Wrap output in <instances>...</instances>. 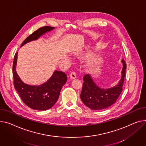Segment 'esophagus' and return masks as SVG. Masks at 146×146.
Wrapping results in <instances>:
<instances>
[{
    "instance_id": "obj_1",
    "label": "esophagus",
    "mask_w": 146,
    "mask_h": 146,
    "mask_svg": "<svg viewBox=\"0 0 146 146\" xmlns=\"http://www.w3.org/2000/svg\"><path fill=\"white\" fill-rule=\"evenodd\" d=\"M70 79H74L76 77V75L75 72H71L70 74Z\"/></svg>"
}]
</instances>
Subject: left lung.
<instances>
[{
    "mask_svg": "<svg viewBox=\"0 0 146 146\" xmlns=\"http://www.w3.org/2000/svg\"><path fill=\"white\" fill-rule=\"evenodd\" d=\"M122 63L123 67L121 78L119 83L112 88L102 89L96 84L89 74L84 76L80 98L87 107L92 110H102L108 108L117 101L123 90L125 76L126 63L124 60H122Z\"/></svg>",
    "mask_w": 146,
    "mask_h": 146,
    "instance_id": "left-lung-1",
    "label": "left lung"
}]
</instances>
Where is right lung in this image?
<instances>
[{
	"label": "right lung",
	"mask_w": 146,
	"mask_h": 146,
	"mask_svg": "<svg viewBox=\"0 0 146 146\" xmlns=\"http://www.w3.org/2000/svg\"><path fill=\"white\" fill-rule=\"evenodd\" d=\"M53 27L43 26L29 35L22 44L36 40L41 35L53 29ZM17 52L15 53L13 63L14 87L23 103L29 108L37 110H46L50 109L57 102L62 87L67 82L66 74L56 70L50 79L45 83L36 86L25 84L16 71Z\"/></svg>",
	"instance_id": "obj_1"
}]
</instances>
